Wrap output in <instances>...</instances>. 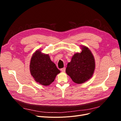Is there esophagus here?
I'll use <instances>...</instances> for the list:
<instances>
[{"mask_svg": "<svg viewBox=\"0 0 121 121\" xmlns=\"http://www.w3.org/2000/svg\"><path fill=\"white\" fill-rule=\"evenodd\" d=\"M65 70H66V68L64 67L63 68H62L61 69V71L62 72H65Z\"/></svg>", "mask_w": 121, "mask_h": 121, "instance_id": "esophagus-1", "label": "esophagus"}]
</instances>
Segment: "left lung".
Wrapping results in <instances>:
<instances>
[{
	"label": "left lung",
	"instance_id": "left-lung-1",
	"mask_svg": "<svg viewBox=\"0 0 121 121\" xmlns=\"http://www.w3.org/2000/svg\"><path fill=\"white\" fill-rule=\"evenodd\" d=\"M81 47V52L73 55L66 69L67 74L77 84L83 83L89 79L95 69V59L91 52L85 46Z\"/></svg>",
	"mask_w": 121,
	"mask_h": 121
}]
</instances>
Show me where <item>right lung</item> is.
<instances>
[{"label": "right lung", "instance_id": "obj_1", "mask_svg": "<svg viewBox=\"0 0 121 121\" xmlns=\"http://www.w3.org/2000/svg\"><path fill=\"white\" fill-rule=\"evenodd\" d=\"M30 71L35 80L44 86L49 85L60 73L48 54L42 53L40 50L36 51L31 57Z\"/></svg>", "mask_w": 121, "mask_h": 121}]
</instances>
